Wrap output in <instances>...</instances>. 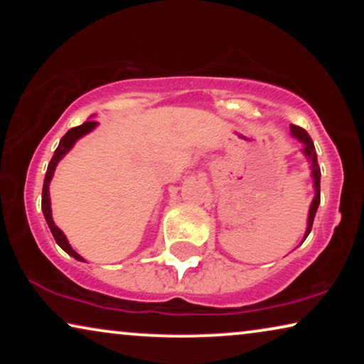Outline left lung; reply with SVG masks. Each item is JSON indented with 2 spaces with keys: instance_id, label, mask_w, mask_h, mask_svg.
<instances>
[{
  "instance_id": "1",
  "label": "left lung",
  "mask_w": 364,
  "mask_h": 364,
  "mask_svg": "<svg viewBox=\"0 0 364 364\" xmlns=\"http://www.w3.org/2000/svg\"><path fill=\"white\" fill-rule=\"evenodd\" d=\"M291 129V134L295 136L296 139H300L303 142V152H305V156L310 159L311 162V176L315 178V198H313L311 202V207H310V215H308V227H306V233H305V238L308 237V233L311 232V227H313V220H315V213L318 210V205H320V166H318V159H316V151H315V146H313V141L311 137L308 136V132L305 129H301L300 126H295V124H291L290 126Z\"/></svg>"
}]
</instances>
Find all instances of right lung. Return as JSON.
Masks as SVG:
<instances>
[{"label":"right lung","mask_w":364,"mask_h":364,"mask_svg":"<svg viewBox=\"0 0 364 364\" xmlns=\"http://www.w3.org/2000/svg\"><path fill=\"white\" fill-rule=\"evenodd\" d=\"M97 122L94 121H86L84 124H81V126L77 127H73L69 129V131L64 134L61 142H59V146L56 151H54V156L51 159V162H49L48 166V171H46V177H44V183H43V198H41V208H43V213H44V218H46L48 225H49V230H51L54 240H56V243L59 247L63 248L64 252L69 253V255L76 258V260H81L84 262V258L79 255V253H76L71 248V245H69L66 237H64V233L59 230V228L54 225L53 222V217H51V200H49V182H51V177L54 173V168H56L58 162L61 161V157L66 156V154L69 152V149H71L74 146V142L77 141L79 137H82L84 134H87L89 131H92L94 127H96Z\"/></svg>","instance_id":"obj_1"}]
</instances>
